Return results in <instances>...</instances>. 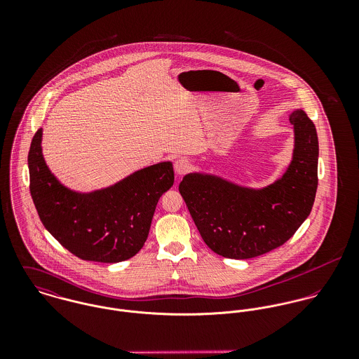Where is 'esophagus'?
I'll list each match as a JSON object with an SVG mask.
<instances>
[{
	"label": "esophagus",
	"mask_w": 359,
	"mask_h": 359,
	"mask_svg": "<svg viewBox=\"0 0 359 359\" xmlns=\"http://www.w3.org/2000/svg\"><path fill=\"white\" fill-rule=\"evenodd\" d=\"M191 168H192V164H191V161H189L188 158H185V157H180V158L175 160V163H174V170H175V172H177L178 175L187 174L188 171H191Z\"/></svg>",
	"instance_id": "34e87169"
}]
</instances>
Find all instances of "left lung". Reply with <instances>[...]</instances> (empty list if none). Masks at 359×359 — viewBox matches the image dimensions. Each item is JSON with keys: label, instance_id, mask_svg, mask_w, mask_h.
I'll return each mask as SVG.
<instances>
[{"label": "left lung", "instance_id": "obj_1", "mask_svg": "<svg viewBox=\"0 0 359 359\" xmlns=\"http://www.w3.org/2000/svg\"><path fill=\"white\" fill-rule=\"evenodd\" d=\"M289 120L293 160L269 187L256 191L198 172L181 181L180 194L214 253L236 259L265 255L287 242L309 215L318 188L316 128L302 109Z\"/></svg>", "mask_w": 359, "mask_h": 359}]
</instances>
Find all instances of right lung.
Masks as SVG:
<instances>
[{
  "instance_id": "obj_1",
  "label": "right lung",
  "mask_w": 359,
  "mask_h": 359,
  "mask_svg": "<svg viewBox=\"0 0 359 359\" xmlns=\"http://www.w3.org/2000/svg\"><path fill=\"white\" fill-rule=\"evenodd\" d=\"M41 128L29 151L30 194L43 225L72 255L86 261L120 262L147 242L160 196L174 184L170 161L142 168L118 184L77 194L48 170L41 154Z\"/></svg>"
}]
</instances>
